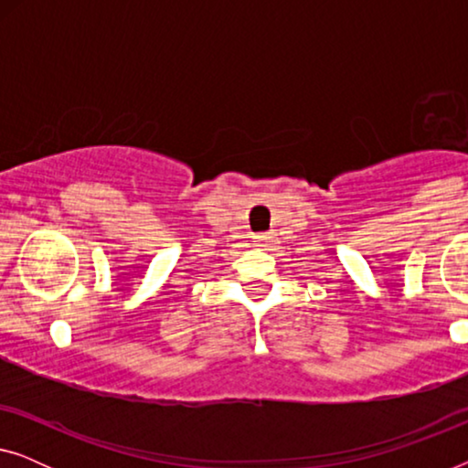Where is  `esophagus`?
Here are the masks:
<instances>
[{"mask_svg":"<svg viewBox=\"0 0 468 468\" xmlns=\"http://www.w3.org/2000/svg\"><path fill=\"white\" fill-rule=\"evenodd\" d=\"M255 242L258 245H266V242H271V234H258L255 236Z\"/></svg>","mask_w":468,"mask_h":468,"instance_id":"34e87169","label":"esophagus"}]
</instances>
